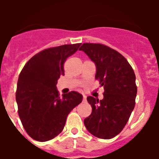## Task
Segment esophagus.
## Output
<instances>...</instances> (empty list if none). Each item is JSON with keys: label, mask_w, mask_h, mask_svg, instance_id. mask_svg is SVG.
<instances>
[{"label": "esophagus", "mask_w": 159, "mask_h": 159, "mask_svg": "<svg viewBox=\"0 0 159 159\" xmlns=\"http://www.w3.org/2000/svg\"><path fill=\"white\" fill-rule=\"evenodd\" d=\"M86 100H87V96L85 95H83V101H84V102H86Z\"/></svg>", "instance_id": "1"}]
</instances>
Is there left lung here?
Here are the masks:
<instances>
[{
  "label": "left lung",
  "mask_w": 159,
  "mask_h": 159,
  "mask_svg": "<svg viewBox=\"0 0 159 159\" xmlns=\"http://www.w3.org/2000/svg\"><path fill=\"white\" fill-rule=\"evenodd\" d=\"M95 63V79L103 87V99L88 96L92 112L84 119L87 130L94 136L110 139L127 124L135 105V75L126 58L100 43H85L80 48Z\"/></svg>",
  "instance_id": "1"
}]
</instances>
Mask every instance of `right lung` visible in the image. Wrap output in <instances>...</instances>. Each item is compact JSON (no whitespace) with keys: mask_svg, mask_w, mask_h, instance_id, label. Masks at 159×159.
I'll return each instance as SVG.
<instances>
[{"mask_svg":"<svg viewBox=\"0 0 159 159\" xmlns=\"http://www.w3.org/2000/svg\"><path fill=\"white\" fill-rule=\"evenodd\" d=\"M81 43L50 48L35 55L19 75L16 100L18 114L29 136L39 142L54 139L62 131L68 114L83 100L77 92L59 96L57 88L64 75L66 59L75 52Z\"/></svg>","mask_w":159,"mask_h":159,"instance_id":"obj_1","label":"right lung"}]
</instances>
